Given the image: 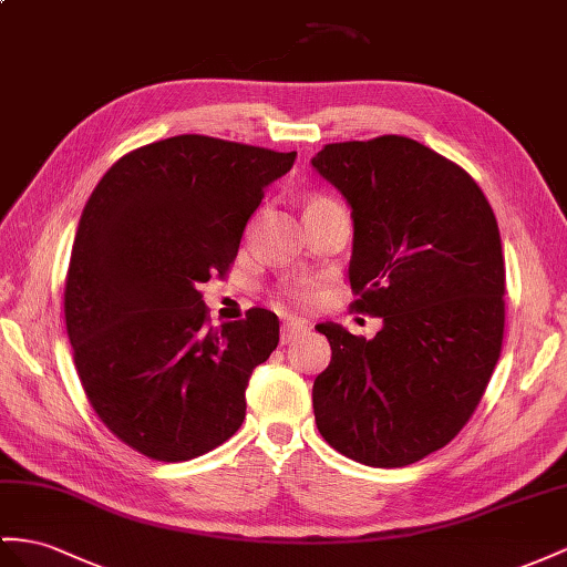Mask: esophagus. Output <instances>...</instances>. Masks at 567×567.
Returning <instances> with one entry per match:
<instances>
[{
  "label": "esophagus",
  "mask_w": 567,
  "mask_h": 567,
  "mask_svg": "<svg viewBox=\"0 0 567 567\" xmlns=\"http://www.w3.org/2000/svg\"><path fill=\"white\" fill-rule=\"evenodd\" d=\"M309 332V323L303 321V318H299V316H289L287 321L282 323V332H280V340H282V344H289V342H295V340H299V338H303Z\"/></svg>",
  "instance_id": "esophagus-1"
}]
</instances>
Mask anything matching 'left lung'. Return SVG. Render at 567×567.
<instances>
[{
    "label": "left lung",
    "mask_w": 567,
    "mask_h": 567,
    "mask_svg": "<svg viewBox=\"0 0 567 567\" xmlns=\"http://www.w3.org/2000/svg\"><path fill=\"white\" fill-rule=\"evenodd\" d=\"M311 167L352 210L354 309L383 318L371 340L316 326L332 350L313 381L316 426L344 457L404 467L455 439L496 369V215L467 172L404 136L330 143Z\"/></svg>",
    "instance_id": "1"
}]
</instances>
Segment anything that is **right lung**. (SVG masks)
<instances>
[{"instance_id":"obj_1","label":"right lung","mask_w":567,"mask_h":567,"mask_svg":"<svg viewBox=\"0 0 567 567\" xmlns=\"http://www.w3.org/2000/svg\"><path fill=\"white\" fill-rule=\"evenodd\" d=\"M297 153L184 134L114 163L85 203L64 287L93 410L138 453L198 457L237 433L246 385L280 342L278 316L206 326L198 292L239 251L264 188Z\"/></svg>"}]
</instances>
